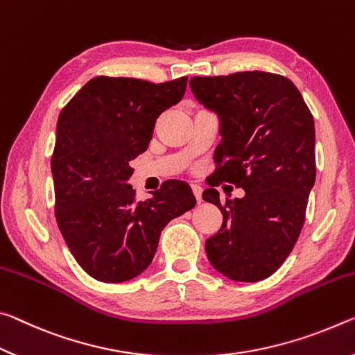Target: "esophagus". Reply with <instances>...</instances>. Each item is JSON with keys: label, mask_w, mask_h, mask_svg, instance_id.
I'll use <instances>...</instances> for the list:
<instances>
[{"label": "esophagus", "mask_w": 355, "mask_h": 355, "mask_svg": "<svg viewBox=\"0 0 355 355\" xmlns=\"http://www.w3.org/2000/svg\"><path fill=\"white\" fill-rule=\"evenodd\" d=\"M190 187H191V190H193V195H195L196 201L201 202V195H202V187H201V185L193 182V184H190Z\"/></svg>", "instance_id": "esophagus-1"}]
</instances>
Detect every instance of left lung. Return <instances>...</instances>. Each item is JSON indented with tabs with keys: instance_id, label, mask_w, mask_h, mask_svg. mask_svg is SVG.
<instances>
[{
	"instance_id": "8db88e82",
	"label": "left lung",
	"mask_w": 355,
	"mask_h": 355,
	"mask_svg": "<svg viewBox=\"0 0 355 355\" xmlns=\"http://www.w3.org/2000/svg\"><path fill=\"white\" fill-rule=\"evenodd\" d=\"M190 89L220 118L216 171L202 200L223 223L206 241L209 263L234 282L277 272L297 242L316 179L315 121L291 80L270 72L190 78ZM222 180L246 190L219 202Z\"/></svg>"
}]
</instances>
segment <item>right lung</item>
<instances>
[{"mask_svg": "<svg viewBox=\"0 0 355 355\" xmlns=\"http://www.w3.org/2000/svg\"><path fill=\"white\" fill-rule=\"evenodd\" d=\"M187 77L89 80L58 118L51 155L55 216L86 274L123 283L153 263L162 230L196 205L182 181H166L146 201L127 184L130 162L148 149L159 116L181 101Z\"/></svg>", "mask_w": 355, "mask_h": 355, "instance_id": "add662e5", "label": "right lung"}]
</instances>
